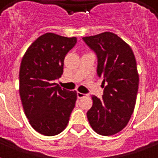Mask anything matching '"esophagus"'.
I'll return each instance as SVG.
<instances>
[{"mask_svg":"<svg viewBox=\"0 0 158 158\" xmlns=\"http://www.w3.org/2000/svg\"><path fill=\"white\" fill-rule=\"evenodd\" d=\"M77 96H78V98H84V96H86V94H82V93H79V92H78V93H77Z\"/></svg>","mask_w":158,"mask_h":158,"instance_id":"obj_1","label":"esophagus"}]
</instances>
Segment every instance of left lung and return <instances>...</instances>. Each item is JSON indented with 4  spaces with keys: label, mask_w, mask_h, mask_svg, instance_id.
<instances>
[{
    "label": "left lung",
    "mask_w": 158,
    "mask_h": 158,
    "mask_svg": "<svg viewBox=\"0 0 158 158\" xmlns=\"http://www.w3.org/2000/svg\"><path fill=\"white\" fill-rule=\"evenodd\" d=\"M83 40L96 53L97 73L106 84L102 98L92 97L93 106L87 117L98 135H113L126 126L135 109L139 89L135 55L125 41L110 32Z\"/></svg>",
    "instance_id": "1"
}]
</instances>
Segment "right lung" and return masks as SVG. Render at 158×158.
Here are the masks:
<instances>
[{"instance_id":"add662e5","label":"right lung","mask_w":158,"mask_h":158,"mask_svg":"<svg viewBox=\"0 0 158 158\" xmlns=\"http://www.w3.org/2000/svg\"><path fill=\"white\" fill-rule=\"evenodd\" d=\"M77 38L48 33L26 51L19 69V95L31 126L42 135L53 136L68 125L75 106L76 91L54 83L61 77L64 59Z\"/></svg>"}]
</instances>
